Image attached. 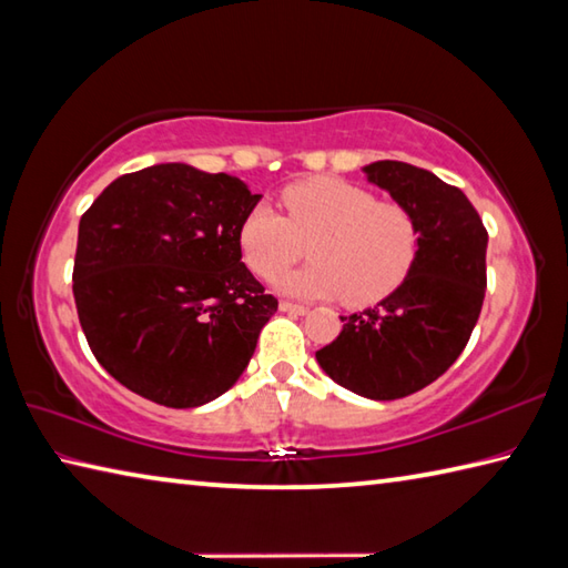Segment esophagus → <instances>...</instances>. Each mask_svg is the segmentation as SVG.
Segmentation results:
<instances>
[{"label": "esophagus", "instance_id": "34e87169", "mask_svg": "<svg viewBox=\"0 0 568 568\" xmlns=\"http://www.w3.org/2000/svg\"><path fill=\"white\" fill-rule=\"evenodd\" d=\"M280 308H282V312H286V314H298V316H304L308 312V306L294 304V302H282Z\"/></svg>", "mask_w": 568, "mask_h": 568}]
</instances>
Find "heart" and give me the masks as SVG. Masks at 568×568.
Returning a JSON list of instances; mask_svg holds the SVG:
<instances>
[{
    "label": "heart",
    "mask_w": 568,
    "mask_h": 568,
    "mask_svg": "<svg viewBox=\"0 0 568 568\" xmlns=\"http://www.w3.org/2000/svg\"><path fill=\"white\" fill-rule=\"evenodd\" d=\"M282 202L286 217L260 205L240 227L244 262L262 280H274L313 244L314 265L274 282L282 294L344 296L353 306H366L393 294L408 276L420 227L400 202H378L376 192L331 175L284 187Z\"/></svg>",
    "instance_id": "obj_1"
}]
</instances>
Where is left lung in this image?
Returning <instances> with one entry per match:
<instances>
[{
  "label": "left lung",
  "instance_id": "1",
  "mask_svg": "<svg viewBox=\"0 0 568 568\" xmlns=\"http://www.w3.org/2000/svg\"><path fill=\"white\" fill-rule=\"evenodd\" d=\"M368 183L408 207L420 250L393 294L358 314L316 351L331 381L371 400L423 390L453 366L483 312L487 230L463 190L400 160L363 168Z\"/></svg>",
  "mask_w": 568,
  "mask_h": 568
}]
</instances>
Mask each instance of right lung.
<instances>
[{"instance_id":"1","label":"right lung","mask_w":568,"mask_h":568,"mask_svg":"<svg viewBox=\"0 0 568 568\" xmlns=\"http://www.w3.org/2000/svg\"><path fill=\"white\" fill-rule=\"evenodd\" d=\"M262 195L240 178L163 163L121 175L79 222L73 298L111 376L165 408H197L240 381L276 312L242 262Z\"/></svg>"}]
</instances>
